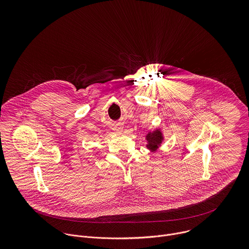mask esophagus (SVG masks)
Listing matches in <instances>:
<instances>
[{"instance_id": "esophagus-1", "label": "esophagus", "mask_w": 249, "mask_h": 249, "mask_svg": "<svg viewBox=\"0 0 249 249\" xmlns=\"http://www.w3.org/2000/svg\"><path fill=\"white\" fill-rule=\"evenodd\" d=\"M121 129H122V128H121V127H120V128H118V130H121Z\"/></svg>"}]
</instances>
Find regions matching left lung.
<instances>
[{
  "label": "left lung",
  "mask_w": 249,
  "mask_h": 249,
  "mask_svg": "<svg viewBox=\"0 0 249 249\" xmlns=\"http://www.w3.org/2000/svg\"><path fill=\"white\" fill-rule=\"evenodd\" d=\"M147 140L149 141L148 147H149L150 149H152V150H156V149L160 145L162 137H161L160 132L156 131V132H154V133L148 134Z\"/></svg>",
  "instance_id": "8db88e82"
}]
</instances>
